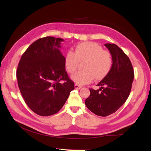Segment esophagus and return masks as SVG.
<instances>
[{
  "mask_svg": "<svg viewBox=\"0 0 151 151\" xmlns=\"http://www.w3.org/2000/svg\"><path fill=\"white\" fill-rule=\"evenodd\" d=\"M81 88H82L81 86H80V85H78L77 84H75V89H81Z\"/></svg>",
  "mask_w": 151,
  "mask_h": 151,
  "instance_id": "1",
  "label": "esophagus"
}]
</instances>
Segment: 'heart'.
<instances>
[{
    "label": "heart",
    "instance_id": "heart-1",
    "mask_svg": "<svg viewBox=\"0 0 151 151\" xmlns=\"http://www.w3.org/2000/svg\"><path fill=\"white\" fill-rule=\"evenodd\" d=\"M84 62L82 69L71 76L76 84L84 85L90 83L93 79L101 81L108 75L113 65L111 54L104 50L103 48L93 42H84L76 46L75 53L67 51L64 63L67 71L74 73L79 64Z\"/></svg>",
    "mask_w": 151,
    "mask_h": 151
}]
</instances>
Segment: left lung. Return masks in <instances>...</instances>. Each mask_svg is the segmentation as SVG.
Segmentation results:
<instances>
[{
  "label": "left lung",
  "instance_id": "left-lung-1",
  "mask_svg": "<svg viewBox=\"0 0 151 151\" xmlns=\"http://www.w3.org/2000/svg\"><path fill=\"white\" fill-rule=\"evenodd\" d=\"M113 58L110 73L97 85L99 89H89L90 95L85 104L99 116L106 117L115 113L129 97L134 77L129 58L117 45L104 44Z\"/></svg>",
  "mask_w": 151,
  "mask_h": 151
}]
</instances>
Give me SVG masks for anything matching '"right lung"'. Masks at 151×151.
<instances>
[{
  "label": "right lung",
  "instance_id": "1",
  "mask_svg": "<svg viewBox=\"0 0 151 151\" xmlns=\"http://www.w3.org/2000/svg\"><path fill=\"white\" fill-rule=\"evenodd\" d=\"M62 38L47 36L30 45L17 69L19 88L28 106L41 116L58 112L75 89L60 51ZM61 80L64 82L60 83Z\"/></svg>",
  "mask_w": 151,
  "mask_h": 151
}]
</instances>
